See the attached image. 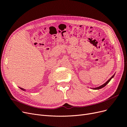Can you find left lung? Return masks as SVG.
Masks as SVG:
<instances>
[{"instance_id":"8db88e82","label":"left lung","mask_w":127,"mask_h":127,"mask_svg":"<svg viewBox=\"0 0 127 127\" xmlns=\"http://www.w3.org/2000/svg\"><path fill=\"white\" fill-rule=\"evenodd\" d=\"M114 76V75H113L112 77H111L107 80V81L106 82H105L104 84H103L102 85H101V86H99V87H96V88H92V89H93V90H99V89H101V88H103V87H104V86H105L107 84H108L109 82H110V80H111V79L112 78H113V77Z\"/></svg>"}]
</instances>
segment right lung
I'll use <instances>...</instances> for the list:
<instances>
[{"instance_id":"obj_1","label":"right lung","mask_w":127,"mask_h":127,"mask_svg":"<svg viewBox=\"0 0 127 127\" xmlns=\"http://www.w3.org/2000/svg\"><path fill=\"white\" fill-rule=\"evenodd\" d=\"M19 88H20L21 90H23V91H26L25 89H24V88H21V87H19Z\"/></svg>"}]
</instances>
